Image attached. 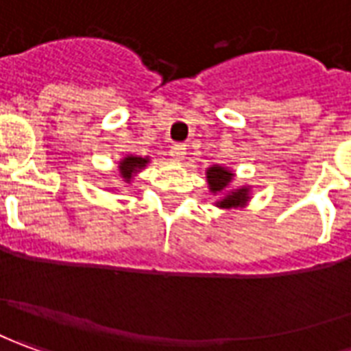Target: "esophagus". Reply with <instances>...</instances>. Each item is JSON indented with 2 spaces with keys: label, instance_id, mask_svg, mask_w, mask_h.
<instances>
[{
  "label": "esophagus",
  "instance_id": "esophagus-1",
  "mask_svg": "<svg viewBox=\"0 0 351 351\" xmlns=\"http://www.w3.org/2000/svg\"><path fill=\"white\" fill-rule=\"evenodd\" d=\"M169 154H171V157H173L175 161H182L186 156L184 144H173L171 145V152H169Z\"/></svg>",
  "mask_w": 351,
  "mask_h": 351
}]
</instances>
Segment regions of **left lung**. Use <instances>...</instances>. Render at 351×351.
<instances>
[{"instance_id": "obj_1", "label": "left lung", "mask_w": 351, "mask_h": 351, "mask_svg": "<svg viewBox=\"0 0 351 351\" xmlns=\"http://www.w3.org/2000/svg\"><path fill=\"white\" fill-rule=\"evenodd\" d=\"M207 180H209V186H211V192L215 194V192H223L228 182L232 180V173H228L225 169H221V167H211L209 171H207ZM245 202H247V188H240V190H236L230 195H226L223 202H219V206L221 207H238V206H244Z\"/></svg>"}]
</instances>
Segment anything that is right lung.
<instances>
[{
    "mask_svg": "<svg viewBox=\"0 0 351 351\" xmlns=\"http://www.w3.org/2000/svg\"><path fill=\"white\" fill-rule=\"evenodd\" d=\"M145 163H147V159H144V157H126V159L121 161V175L128 180V178L134 175L138 169H142Z\"/></svg>",
    "mask_w": 351,
    "mask_h": 351,
    "instance_id": "1",
    "label": "right lung"
}]
</instances>
